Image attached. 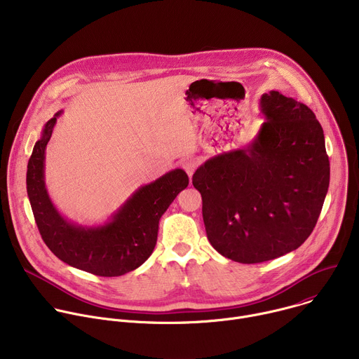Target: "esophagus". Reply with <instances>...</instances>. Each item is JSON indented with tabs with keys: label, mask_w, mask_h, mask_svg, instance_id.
Listing matches in <instances>:
<instances>
[{
	"label": "esophagus",
	"mask_w": 359,
	"mask_h": 359,
	"mask_svg": "<svg viewBox=\"0 0 359 359\" xmlns=\"http://www.w3.org/2000/svg\"><path fill=\"white\" fill-rule=\"evenodd\" d=\"M182 168H183V170L189 175V177H191L193 173H194V170L197 169V162H196L194 159H191V158L183 159V161H182Z\"/></svg>",
	"instance_id": "obj_1"
}]
</instances>
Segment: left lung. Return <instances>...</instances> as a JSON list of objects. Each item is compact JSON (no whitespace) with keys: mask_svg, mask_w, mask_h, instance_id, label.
Masks as SVG:
<instances>
[{"mask_svg":"<svg viewBox=\"0 0 359 359\" xmlns=\"http://www.w3.org/2000/svg\"><path fill=\"white\" fill-rule=\"evenodd\" d=\"M260 111L266 121L250 144L206 161L191 179L210 244L243 264L298 248L313 233L330 186L314 112L277 90L262 96Z\"/></svg>","mask_w":359,"mask_h":359,"instance_id":"obj_1","label":"left lung"}]
</instances>
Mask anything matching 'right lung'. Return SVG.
I'll return each mask as SVG.
<instances>
[{
    "label": "right lung",
    "instance_id": "obj_1",
    "mask_svg": "<svg viewBox=\"0 0 359 359\" xmlns=\"http://www.w3.org/2000/svg\"><path fill=\"white\" fill-rule=\"evenodd\" d=\"M49 119L28 161L27 193L43 243L64 263L100 277H118L142 266L156 245L159 220L189 184L184 170L175 169L139 187L102 226L83 227L67 220L45 187V149L57 118Z\"/></svg>",
    "mask_w": 359,
    "mask_h": 359
}]
</instances>
